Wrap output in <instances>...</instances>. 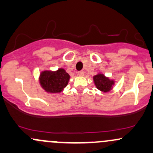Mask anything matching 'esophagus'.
<instances>
[{"label":"esophagus","mask_w":153,"mask_h":153,"mask_svg":"<svg viewBox=\"0 0 153 153\" xmlns=\"http://www.w3.org/2000/svg\"><path fill=\"white\" fill-rule=\"evenodd\" d=\"M78 75H79V76H83V75H84V72H83V70H81V71H78Z\"/></svg>","instance_id":"1"}]
</instances>
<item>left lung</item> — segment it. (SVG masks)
Wrapping results in <instances>:
<instances>
[{
	"instance_id": "left-lung-1",
	"label": "left lung",
	"mask_w": 153,
	"mask_h": 153,
	"mask_svg": "<svg viewBox=\"0 0 153 153\" xmlns=\"http://www.w3.org/2000/svg\"><path fill=\"white\" fill-rule=\"evenodd\" d=\"M93 80L96 88L100 91L107 93L113 88L115 80L105 76L102 73H99L93 76Z\"/></svg>"
}]
</instances>
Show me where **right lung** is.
Segmentation results:
<instances>
[{
    "label": "right lung",
    "instance_id": "add662e5",
    "mask_svg": "<svg viewBox=\"0 0 153 153\" xmlns=\"http://www.w3.org/2000/svg\"><path fill=\"white\" fill-rule=\"evenodd\" d=\"M70 75L64 68L54 70H43L40 73L41 87L48 94H60L67 86Z\"/></svg>",
    "mask_w": 153,
    "mask_h": 153
}]
</instances>
